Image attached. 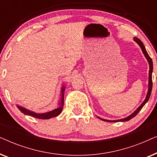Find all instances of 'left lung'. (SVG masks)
Listing matches in <instances>:
<instances>
[{"instance_id": "8db88e82", "label": "left lung", "mask_w": 157, "mask_h": 157, "mask_svg": "<svg viewBox=\"0 0 157 157\" xmlns=\"http://www.w3.org/2000/svg\"><path fill=\"white\" fill-rule=\"evenodd\" d=\"M134 41H136L137 44L139 45V46L141 47V50H142V52L144 53V55L145 56V57L147 58L148 62H149V89H148V93H147V97H146L145 100L144 101V102L141 104L140 106L138 109H136V111H134V113H132V114H131L130 116H128V117L125 118V119H119V120H116V121H109V120H106V119H101L99 118L100 119L103 120V121H109V122H119V121H128V120L132 119V118H134L135 116H136L137 113H138L139 111L141 109L143 108V106H144L146 103L148 101V100H149V98L150 97V95H151V89H152V77H151V74H152V71H153V63H152V60L150 56L148 54L147 50H146L144 46L143 43L141 42V40L139 39L138 38H134Z\"/></svg>"}]
</instances>
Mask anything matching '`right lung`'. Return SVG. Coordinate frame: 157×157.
<instances>
[{
	"label": "right lung",
	"mask_w": 157,
	"mask_h": 157,
	"mask_svg": "<svg viewBox=\"0 0 157 157\" xmlns=\"http://www.w3.org/2000/svg\"><path fill=\"white\" fill-rule=\"evenodd\" d=\"M64 87H63V89L61 90V103H60V106L59 108L54 109V110L49 111V112H46V113H36L34 112H32V111H30L27 109H25L23 107H21L19 106H18V108L19 110H20L21 112L24 113L25 115H29L31 116V117H33L34 118H36V119H49L51 118L57 117L59 116L60 113H61L62 109H63V98H64Z\"/></svg>",
	"instance_id": "right-lung-1"
}]
</instances>
